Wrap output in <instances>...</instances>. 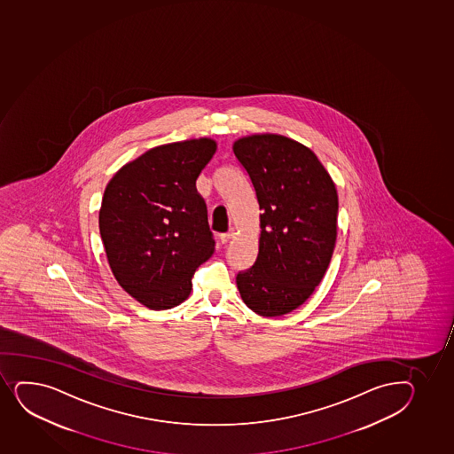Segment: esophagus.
I'll return each instance as SVG.
<instances>
[{
    "label": "esophagus",
    "mask_w": 454,
    "mask_h": 454,
    "mask_svg": "<svg viewBox=\"0 0 454 454\" xmlns=\"http://www.w3.org/2000/svg\"><path fill=\"white\" fill-rule=\"evenodd\" d=\"M234 234H235V230L234 228H231L230 231H228V232H226V234H220V243L222 244H226L228 243V241H230L231 239H232V237H234Z\"/></svg>",
    "instance_id": "34e87169"
}]
</instances>
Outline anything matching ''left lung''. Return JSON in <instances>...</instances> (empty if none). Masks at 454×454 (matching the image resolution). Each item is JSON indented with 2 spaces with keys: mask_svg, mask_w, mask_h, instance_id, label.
Wrapping results in <instances>:
<instances>
[{
  "mask_svg": "<svg viewBox=\"0 0 454 454\" xmlns=\"http://www.w3.org/2000/svg\"><path fill=\"white\" fill-rule=\"evenodd\" d=\"M234 154L249 174L259 210V254L237 274L244 304L282 317L306 301L332 261L337 237L336 184L317 154L276 133L237 139Z\"/></svg>",
  "mask_w": 454,
  "mask_h": 454,
  "instance_id": "1",
  "label": "left lung"
}]
</instances>
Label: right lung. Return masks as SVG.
Here are the masks:
<instances>
[{
	"instance_id": "1",
	"label": "right lung",
	"mask_w": 454,
	"mask_h": 454,
	"mask_svg": "<svg viewBox=\"0 0 454 454\" xmlns=\"http://www.w3.org/2000/svg\"><path fill=\"white\" fill-rule=\"evenodd\" d=\"M211 137L154 146L107 183L98 228L118 285L153 310L178 306L192 278L215 254L196 180L215 156Z\"/></svg>"
}]
</instances>
